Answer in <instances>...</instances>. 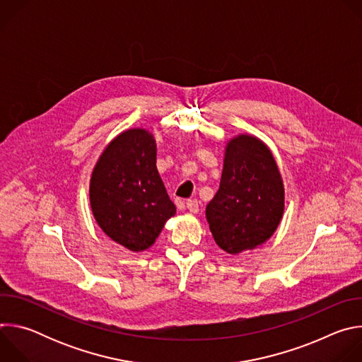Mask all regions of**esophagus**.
<instances>
[{"instance_id":"obj_1","label":"esophagus","mask_w":362,"mask_h":362,"mask_svg":"<svg viewBox=\"0 0 362 362\" xmlns=\"http://www.w3.org/2000/svg\"><path fill=\"white\" fill-rule=\"evenodd\" d=\"M186 208L190 214H197L199 212V202L196 199H189L186 202Z\"/></svg>"}]
</instances>
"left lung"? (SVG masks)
Here are the masks:
<instances>
[{
	"label": "left lung",
	"mask_w": 362,
	"mask_h": 362,
	"mask_svg": "<svg viewBox=\"0 0 362 362\" xmlns=\"http://www.w3.org/2000/svg\"><path fill=\"white\" fill-rule=\"evenodd\" d=\"M284 209V180L269 147L250 134L230 139L219 190L206 206L218 246L230 255L261 246L275 233Z\"/></svg>",
	"instance_id": "left-lung-1"
}]
</instances>
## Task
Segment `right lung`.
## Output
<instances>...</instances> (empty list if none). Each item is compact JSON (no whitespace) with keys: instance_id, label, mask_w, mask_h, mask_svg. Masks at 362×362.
Listing matches in <instances>:
<instances>
[{"instance_id":"obj_1","label":"right lung","mask_w":362,"mask_h":362,"mask_svg":"<svg viewBox=\"0 0 362 362\" xmlns=\"http://www.w3.org/2000/svg\"><path fill=\"white\" fill-rule=\"evenodd\" d=\"M156 151L148 130H124L103 150L90 179L97 225L132 252L150 247L176 214L156 168Z\"/></svg>"}]
</instances>
